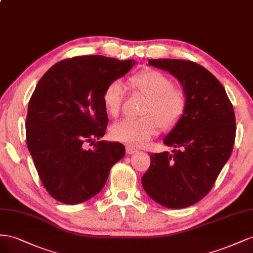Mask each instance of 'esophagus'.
<instances>
[{
	"instance_id": "obj_1",
	"label": "esophagus",
	"mask_w": 253,
	"mask_h": 253,
	"mask_svg": "<svg viewBox=\"0 0 253 253\" xmlns=\"http://www.w3.org/2000/svg\"><path fill=\"white\" fill-rule=\"evenodd\" d=\"M138 149L136 148H133V147H130V146H127L126 147V153L128 154V155H132V154H135V153H138Z\"/></svg>"
}]
</instances>
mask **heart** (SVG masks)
Instances as JSON below:
<instances>
[{"label":"heart","mask_w":253,"mask_h":253,"mask_svg":"<svg viewBox=\"0 0 253 253\" xmlns=\"http://www.w3.org/2000/svg\"><path fill=\"white\" fill-rule=\"evenodd\" d=\"M128 85L136 94L147 98L141 119H124L111 127V135L129 145L142 146L157 133L174 127L181 120L187 106L185 92L172 85L169 77L157 70H143L128 79ZM124 85L113 81L106 86L103 103L106 112L117 118L121 112Z\"/></svg>","instance_id":"b5f03b06"}]
</instances>
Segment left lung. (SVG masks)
I'll list each match as a JSON object with an SVG mask.
<instances>
[{"instance_id":"left-lung-1","label":"left lung","mask_w":253,"mask_h":253,"mask_svg":"<svg viewBox=\"0 0 253 253\" xmlns=\"http://www.w3.org/2000/svg\"><path fill=\"white\" fill-rule=\"evenodd\" d=\"M148 63L178 79L187 106L163 139L174 150L150 155L142 185L161 206L186 208L212 190L232 153L236 132L233 106L218 79L200 64L180 59H149Z\"/></svg>"}]
</instances>
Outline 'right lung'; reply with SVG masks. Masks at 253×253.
Returning a JSON list of instances; mask_svg holds the SVG:
<instances>
[{
  "label": "right lung",
  "instance_id": "1",
  "mask_svg": "<svg viewBox=\"0 0 253 253\" xmlns=\"http://www.w3.org/2000/svg\"><path fill=\"white\" fill-rule=\"evenodd\" d=\"M133 63L77 56L57 62L41 77L28 104L26 144L54 199L77 205L95 196L111 168L125 156L123 144L100 140L109 122L103 94Z\"/></svg>",
  "mask_w": 253,
  "mask_h": 253
}]
</instances>
